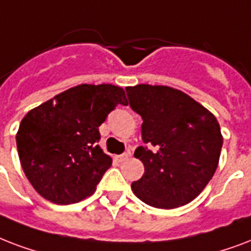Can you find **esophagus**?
<instances>
[{
    "label": "esophagus",
    "mask_w": 251,
    "mask_h": 251,
    "mask_svg": "<svg viewBox=\"0 0 251 251\" xmlns=\"http://www.w3.org/2000/svg\"><path fill=\"white\" fill-rule=\"evenodd\" d=\"M128 157H129V153H123V154H120V156H116V161H119V162H123V161L128 160Z\"/></svg>",
    "instance_id": "obj_1"
}]
</instances>
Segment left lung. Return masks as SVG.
<instances>
[{
	"label": "left lung",
	"instance_id": "obj_1",
	"mask_svg": "<svg viewBox=\"0 0 251 251\" xmlns=\"http://www.w3.org/2000/svg\"><path fill=\"white\" fill-rule=\"evenodd\" d=\"M126 91L129 106L143 119V141L151 148L135 151L145 172L132 183V191L156 208L188 204L216 172L220 124L204 106L173 87L140 83Z\"/></svg>",
	"mask_w": 251,
	"mask_h": 251
}]
</instances>
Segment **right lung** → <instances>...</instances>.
Masks as SVG:
<instances>
[{"label": "right lung", "instance_id": "add662e5", "mask_svg": "<svg viewBox=\"0 0 251 251\" xmlns=\"http://www.w3.org/2000/svg\"><path fill=\"white\" fill-rule=\"evenodd\" d=\"M116 104H128L120 86L82 83L27 112L15 139L23 172L39 195L64 205L94 194L112 164L98 145L99 126Z\"/></svg>", "mask_w": 251, "mask_h": 251}]
</instances>
